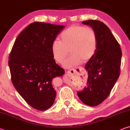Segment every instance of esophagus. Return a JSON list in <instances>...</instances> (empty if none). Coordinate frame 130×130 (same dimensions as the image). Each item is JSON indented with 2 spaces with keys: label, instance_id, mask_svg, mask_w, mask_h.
Wrapping results in <instances>:
<instances>
[{
  "label": "esophagus",
  "instance_id": "34e87169",
  "mask_svg": "<svg viewBox=\"0 0 130 130\" xmlns=\"http://www.w3.org/2000/svg\"><path fill=\"white\" fill-rule=\"evenodd\" d=\"M76 72H77V70L75 69H70L67 72V73H68V75L71 76L76 73Z\"/></svg>",
  "mask_w": 130,
  "mask_h": 130
}]
</instances>
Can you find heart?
Masks as SVG:
<instances>
[{"label": "heart", "instance_id": "b5f03b06", "mask_svg": "<svg viewBox=\"0 0 130 130\" xmlns=\"http://www.w3.org/2000/svg\"><path fill=\"white\" fill-rule=\"evenodd\" d=\"M60 41H54L52 52L54 60L61 63L68 53L70 56L63 61L66 68H72L91 60L95 54L97 37L91 27L72 25L63 31L60 36Z\"/></svg>", "mask_w": 130, "mask_h": 130}]
</instances>
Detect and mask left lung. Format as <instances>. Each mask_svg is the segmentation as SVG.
Instances as JSON below:
<instances>
[{"label":"left lung","mask_w":130,"mask_h":130,"mask_svg":"<svg viewBox=\"0 0 130 130\" xmlns=\"http://www.w3.org/2000/svg\"><path fill=\"white\" fill-rule=\"evenodd\" d=\"M96 34L97 49L85 68L88 73L87 87L77 92L81 102L96 106L109 96L120 75L122 50L109 28L99 21H83Z\"/></svg>","instance_id":"obj_1"}]
</instances>
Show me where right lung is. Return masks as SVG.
Returning a JSON list of instances; mask_svg holds the SVG:
<instances>
[{"label": "right lung", "mask_w": 130, "mask_h": 130, "mask_svg": "<svg viewBox=\"0 0 130 130\" xmlns=\"http://www.w3.org/2000/svg\"><path fill=\"white\" fill-rule=\"evenodd\" d=\"M64 27L38 22L31 23L18 36L10 54L13 85L27 104L39 111L53 104L56 92L52 80L65 73L52 52L53 42Z\"/></svg>", "instance_id": "1"}]
</instances>
